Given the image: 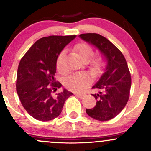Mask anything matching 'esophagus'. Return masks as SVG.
I'll list each match as a JSON object with an SVG mask.
<instances>
[{
    "instance_id": "1",
    "label": "esophagus",
    "mask_w": 151,
    "mask_h": 151,
    "mask_svg": "<svg viewBox=\"0 0 151 151\" xmlns=\"http://www.w3.org/2000/svg\"><path fill=\"white\" fill-rule=\"evenodd\" d=\"M74 94H75L76 96H77L80 97V98H83L85 96V93H75Z\"/></svg>"
}]
</instances>
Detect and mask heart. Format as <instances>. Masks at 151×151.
I'll return each instance as SVG.
<instances>
[{
	"label": "heart",
	"mask_w": 151,
	"mask_h": 151,
	"mask_svg": "<svg viewBox=\"0 0 151 151\" xmlns=\"http://www.w3.org/2000/svg\"><path fill=\"white\" fill-rule=\"evenodd\" d=\"M76 51L80 55V58L83 61H88L92 58L93 55V48L87 44L82 43L76 47ZM64 52H61L58 57L57 62H56V66L58 70L60 73L65 72L64 63ZM90 81V78L86 74L83 73H76L70 75L66 80L65 85L66 88L72 91H82L84 89Z\"/></svg>",
	"instance_id": "heart-1"
}]
</instances>
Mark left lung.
I'll return each instance as SVG.
<instances>
[{"instance_id": "left-lung-1", "label": "left lung", "mask_w": 151, "mask_h": 151, "mask_svg": "<svg viewBox=\"0 0 151 151\" xmlns=\"http://www.w3.org/2000/svg\"><path fill=\"white\" fill-rule=\"evenodd\" d=\"M79 37L95 47L105 62L104 73L92 88L98 91L92 94L96 104L85 111L97 121H109L123 110L129 100L132 80L127 63L122 52L104 36L97 33H83Z\"/></svg>"}]
</instances>
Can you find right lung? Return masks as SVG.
<instances>
[{"mask_svg":"<svg viewBox=\"0 0 151 151\" xmlns=\"http://www.w3.org/2000/svg\"><path fill=\"white\" fill-rule=\"evenodd\" d=\"M76 36H50L36 41L19 62L17 93L25 110L35 119L48 121L62 112L72 93L65 88L54 93L62 85L55 81L56 62L65 47Z\"/></svg>","mask_w":151,"mask_h":151,"instance_id":"1","label":"right lung"}]
</instances>
